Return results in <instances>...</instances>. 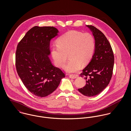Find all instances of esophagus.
I'll return each instance as SVG.
<instances>
[{"label":"esophagus","mask_w":131,"mask_h":131,"mask_svg":"<svg viewBox=\"0 0 131 131\" xmlns=\"http://www.w3.org/2000/svg\"><path fill=\"white\" fill-rule=\"evenodd\" d=\"M79 77V75H70L69 77L71 79H75Z\"/></svg>","instance_id":"esophagus-1"}]
</instances>
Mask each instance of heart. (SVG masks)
<instances>
[{
	"label": "heart",
	"instance_id": "obj_1",
	"mask_svg": "<svg viewBox=\"0 0 131 131\" xmlns=\"http://www.w3.org/2000/svg\"><path fill=\"white\" fill-rule=\"evenodd\" d=\"M57 45L51 50V56L56 66L62 68L68 58L69 60L64 70L69 73L79 70L88 64L93 56L95 41L90 33H82L77 31H70L58 38Z\"/></svg>",
	"mask_w": 131,
	"mask_h": 131
}]
</instances>
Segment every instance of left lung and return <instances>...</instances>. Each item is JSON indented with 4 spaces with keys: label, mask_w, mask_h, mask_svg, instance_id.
I'll use <instances>...</instances> for the list:
<instances>
[{
    "label": "left lung",
    "mask_w": 131,
    "mask_h": 131,
    "mask_svg": "<svg viewBox=\"0 0 131 131\" xmlns=\"http://www.w3.org/2000/svg\"><path fill=\"white\" fill-rule=\"evenodd\" d=\"M86 26L93 35L95 49L90 62L80 74L86 79V84L78 90L85 96L92 97L101 93L109 84L112 77L114 55L111 45L103 33L93 26Z\"/></svg>",
    "instance_id": "obj_1"
}]
</instances>
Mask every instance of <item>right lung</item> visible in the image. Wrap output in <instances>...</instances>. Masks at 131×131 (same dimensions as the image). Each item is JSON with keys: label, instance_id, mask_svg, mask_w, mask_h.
<instances>
[{"label": "right lung", "instance_id": "add662e5", "mask_svg": "<svg viewBox=\"0 0 131 131\" xmlns=\"http://www.w3.org/2000/svg\"><path fill=\"white\" fill-rule=\"evenodd\" d=\"M53 27L35 26L17 46L16 66L27 89L35 96L46 97L54 91L65 74L53 66L49 56L50 40L58 35Z\"/></svg>", "mask_w": 131, "mask_h": 131}]
</instances>
